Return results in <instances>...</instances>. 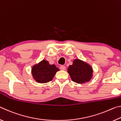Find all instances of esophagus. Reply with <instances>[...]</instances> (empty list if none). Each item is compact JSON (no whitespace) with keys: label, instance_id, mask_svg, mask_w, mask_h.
Instances as JSON below:
<instances>
[{"label":"esophagus","instance_id":"obj_1","mask_svg":"<svg viewBox=\"0 0 121 121\" xmlns=\"http://www.w3.org/2000/svg\"><path fill=\"white\" fill-rule=\"evenodd\" d=\"M60 69L62 70H65V67L64 66V65H61L60 67Z\"/></svg>","mask_w":121,"mask_h":121}]
</instances>
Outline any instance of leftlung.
<instances>
[{
    "label": "left lung",
    "instance_id": "obj_1",
    "mask_svg": "<svg viewBox=\"0 0 121 121\" xmlns=\"http://www.w3.org/2000/svg\"><path fill=\"white\" fill-rule=\"evenodd\" d=\"M67 72L72 81L78 84L90 81L93 75V69L91 65L79 59L73 60V65L69 66Z\"/></svg>",
    "mask_w": 121,
    "mask_h": 121
}]
</instances>
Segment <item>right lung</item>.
Instances as JSON below:
<instances>
[{
    "label": "right lung",
    "instance_id": "right-lung-1",
    "mask_svg": "<svg viewBox=\"0 0 121 121\" xmlns=\"http://www.w3.org/2000/svg\"><path fill=\"white\" fill-rule=\"evenodd\" d=\"M59 69L55 65H50L48 61L43 60L34 65L31 69L34 79L39 83H46L51 81Z\"/></svg>",
    "mask_w": 121,
    "mask_h": 121
}]
</instances>
